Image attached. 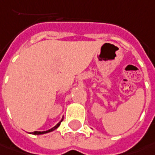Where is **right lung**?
<instances>
[{
	"label": "right lung",
	"instance_id": "obj_1",
	"mask_svg": "<svg viewBox=\"0 0 155 155\" xmlns=\"http://www.w3.org/2000/svg\"><path fill=\"white\" fill-rule=\"evenodd\" d=\"M63 120V118L61 119L57 124H56V126H54L53 128H51V130H48L46 131H34V132H31V134H33V135H43V134H46V133H49V132H51V131L55 130H56L59 126H60V124H61V121Z\"/></svg>",
	"mask_w": 155,
	"mask_h": 155
}]
</instances>
